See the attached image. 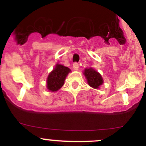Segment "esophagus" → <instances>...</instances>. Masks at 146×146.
Listing matches in <instances>:
<instances>
[{"mask_svg": "<svg viewBox=\"0 0 146 146\" xmlns=\"http://www.w3.org/2000/svg\"><path fill=\"white\" fill-rule=\"evenodd\" d=\"M73 68L75 70H78L79 68V64L78 63H74L73 64Z\"/></svg>", "mask_w": 146, "mask_h": 146, "instance_id": "esophagus-1", "label": "esophagus"}]
</instances>
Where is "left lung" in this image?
<instances>
[{"label": "left lung", "mask_w": 146, "mask_h": 146, "mask_svg": "<svg viewBox=\"0 0 146 146\" xmlns=\"http://www.w3.org/2000/svg\"><path fill=\"white\" fill-rule=\"evenodd\" d=\"M83 74L88 85L94 89H98L103 84L104 80L101 74L92 68H85L83 71Z\"/></svg>", "instance_id": "obj_1"}]
</instances>
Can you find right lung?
Segmentation results:
<instances>
[{"instance_id":"1","label":"right lung","mask_w":146,"mask_h":146,"mask_svg":"<svg viewBox=\"0 0 146 146\" xmlns=\"http://www.w3.org/2000/svg\"><path fill=\"white\" fill-rule=\"evenodd\" d=\"M71 71L70 68L56 64L47 77L46 88L50 92H56L64 85L66 76Z\"/></svg>"}]
</instances>
